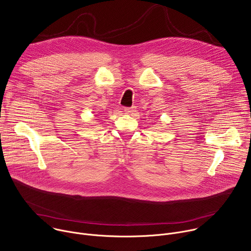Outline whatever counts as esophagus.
Instances as JSON below:
<instances>
[{"label":"esophagus","mask_w":251,"mask_h":251,"mask_svg":"<svg viewBox=\"0 0 251 251\" xmlns=\"http://www.w3.org/2000/svg\"><path fill=\"white\" fill-rule=\"evenodd\" d=\"M134 111V109L133 108H130V107H125L124 108V112L126 113V114H130L131 112H133Z\"/></svg>","instance_id":"obj_1"}]
</instances>
